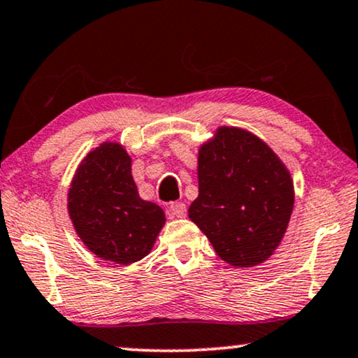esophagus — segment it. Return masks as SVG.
<instances>
[{
    "label": "esophagus",
    "mask_w": 358,
    "mask_h": 358,
    "mask_svg": "<svg viewBox=\"0 0 358 358\" xmlns=\"http://www.w3.org/2000/svg\"><path fill=\"white\" fill-rule=\"evenodd\" d=\"M170 216L173 219H183L185 216H187V204L171 203L170 204Z\"/></svg>",
    "instance_id": "1"
}]
</instances>
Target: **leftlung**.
Wrapping results in <instances>:
<instances>
[{"instance_id": "8db88e82", "label": "left lung", "mask_w": 358, "mask_h": 358, "mask_svg": "<svg viewBox=\"0 0 358 358\" xmlns=\"http://www.w3.org/2000/svg\"><path fill=\"white\" fill-rule=\"evenodd\" d=\"M199 194L188 216L226 264L268 260L288 229L294 185L287 165L260 137L221 126L198 150Z\"/></svg>"}]
</instances>
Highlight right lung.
Listing matches in <instances>:
<instances>
[{"label": "right lung", "instance_id": "right-lung-1", "mask_svg": "<svg viewBox=\"0 0 358 358\" xmlns=\"http://www.w3.org/2000/svg\"><path fill=\"white\" fill-rule=\"evenodd\" d=\"M131 164L119 142H103L78 165L66 196L80 241L99 259L119 265L149 255L165 226L164 209L139 196Z\"/></svg>", "mask_w": 358, "mask_h": 358}]
</instances>
